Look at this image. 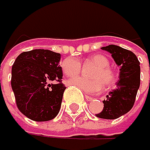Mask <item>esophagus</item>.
Here are the masks:
<instances>
[{"label": "esophagus", "instance_id": "34e87169", "mask_svg": "<svg viewBox=\"0 0 150 150\" xmlns=\"http://www.w3.org/2000/svg\"><path fill=\"white\" fill-rule=\"evenodd\" d=\"M85 98H86V100L87 102H91V101L93 100V98H92V97H90V96H86V95H85Z\"/></svg>", "mask_w": 150, "mask_h": 150}]
</instances>
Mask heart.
Listing matches in <instances>:
<instances>
[{
  "label": "heart",
  "mask_w": 150,
  "mask_h": 150,
  "mask_svg": "<svg viewBox=\"0 0 150 150\" xmlns=\"http://www.w3.org/2000/svg\"><path fill=\"white\" fill-rule=\"evenodd\" d=\"M89 62L96 65V68L91 72L92 79L75 77L69 80V84L75 86L86 93L96 95L102 91L104 86H111L116 80L114 71L109 66V59L103 54H93L88 59ZM64 73L68 77H74L81 71V64L75 57H67L61 64Z\"/></svg>",
  "instance_id": "heart-1"
}]
</instances>
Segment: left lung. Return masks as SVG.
<instances>
[{
  "label": "left lung",
  "mask_w": 150,
  "mask_h": 150,
  "mask_svg": "<svg viewBox=\"0 0 150 150\" xmlns=\"http://www.w3.org/2000/svg\"><path fill=\"white\" fill-rule=\"evenodd\" d=\"M111 54L116 64L120 67L117 88L109 93L107 99L103 101V110L97 117L116 119L126 114L133 108L141 82V67L136 55L130 50L116 45L102 47Z\"/></svg>",
  "instance_id": "left-lung-1"
}]
</instances>
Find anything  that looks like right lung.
I'll return each instance as SVG.
<instances>
[{
  "label": "right lung",
  "mask_w": 150,
  "mask_h": 150,
  "mask_svg": "<svg viewBox=\"0 0 150 150\" xmlns=\"http://www.w3.org/2000/svg\"><path fill=\"white\" fill-rule=\"evenodd\" d=\"M60 59L59 53L33 49L21 53L12 65L11 87L16 106L33 121H48L59 113L66 88L62 83Z\"/></svg>",
  "instance_id": "obj_1"
}]
</instances>
